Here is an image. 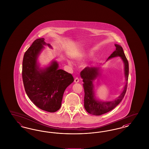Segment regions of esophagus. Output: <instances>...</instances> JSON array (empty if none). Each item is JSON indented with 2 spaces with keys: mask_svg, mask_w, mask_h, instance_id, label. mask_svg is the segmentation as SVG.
I'll return each mask as SVG.
<instances>
[{
  "mask_svg": "<svg viewBox=\"0 0 149 149\" xmlns=\"http://www.w3.org/2000/svg\"><path fill=\"white\" fill-rule=\"evenodd\" d=\"M79 81V78H76L75 79V80H74V82L75 83H77Z\"/></svg>",
  "mask_w": 149,
  "mask_h": 149,
  "instance_id": "esophagus-1",
  "label": "esophagus"
}]
</instances>
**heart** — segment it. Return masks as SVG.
Returning a JSON list of instances; mask_svg holds the SVG:
<instances>
[{"label": "heart", "instance_id": "1", "mask_svg": "<svg viewBox=\"0 0 149 149\" xmlns=\"http://www.w3.org/2000/svg\"><path fill=\"white\" fill-rule=\"evenodd\" d=\"M91 55V54H90V53H85V52H84V53L79 54L77 56H75L74 57V59L76 60L77 61H81V60L85 59V58H87L89 56ZM68 63L70 65H71V62L70 61L68 60Z\"/></svg>", "mask_w": 149, "mask_h": 149}]
</instances>
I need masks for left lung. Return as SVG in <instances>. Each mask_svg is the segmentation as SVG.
I'll list each match as a JSON object with an SVG mask.
<instances>
[{"instance_id":"1","label":"left lung","mask_w":149,"mask_h":149,"mask_svg":"<svg viewBox=\"0 0 149 149\" xmlns=\"http://www.w3.org/2000/svg\"><path fill=\"white\" fill-rule=\"evenodd\" d=\"M116 50L107 58V61L116 57L119 56L124 64V73L126 84L120 95L112 101H101L96 99L94 91V81L99 77L100 68L98 66H87L80 72V77L83 79L84 89V108L89 113L95 116H100L111 111L117 106L123 99L126 92L128 78V62L122 47L120 45L114 44Z\"/></svg>"}]
</instances>
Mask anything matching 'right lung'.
<instances>
[{"label":"right lung","mask_w":149,"mask_h":149,"mask_svg":"<svg viewBox=\"0 0 149 149\" xmlns=\"http://www.w3.org/2000/svg\"><path fill=\"white\" fill-rule=\"evenodd\" d=\"M43 38H38L25 52L22 64V78L24 89L30 100L41 109L55 112L61 106L64 92L74 81L71 74L58 69L55 60L40 68L37 60L41 51L49 43Z\"/></svg>","instance_id":"1"}]
</instances>
